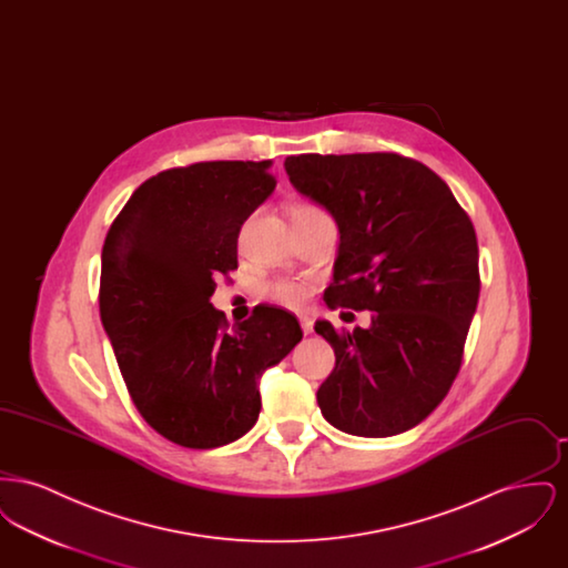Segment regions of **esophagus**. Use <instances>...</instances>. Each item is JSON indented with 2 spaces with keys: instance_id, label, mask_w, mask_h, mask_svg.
<instances>
[{
  "instance_id": "esophagus-1",
  "label": "esophagus",
  "mask_w": 568,
  "mask_h": 568,
  "mask_svg": "<svg viewBox=\"0 0 568 568\" xmlns=\"http://www.w3.org/2000/svg\"><path fill=\"white\" fill-rule=\"evenodd\" d=\"M300 325H302V332H304V334H311V332H313V320H311V317L300 315Z\"/></svg>"
}]
</instances>
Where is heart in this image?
Listing matches in <instances>:
<instances>
[{"mask_svg":"<svg viewBox=\"0 0 568 568\" xmlns=\"http://www.w3.org/2000/svg\"><path fill=\"white\" fill-rule=\"evenodd\" d=\"M306 211H317V209H313V206H296L294 209V213H306ZM266 296L271 297L272 302L281 304V306L300 308V306L306 304V300L311 296V287L302 281H294V278H278L266 287Z\"/></svg>","mask_w":568,"mask_h":568,"instance_id":"heart-1","label":"heart"}]
</instances>
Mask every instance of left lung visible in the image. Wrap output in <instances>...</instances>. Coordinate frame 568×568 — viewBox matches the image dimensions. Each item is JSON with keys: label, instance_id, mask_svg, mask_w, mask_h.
<instances>
[{"label": "left lung", "instance_id": "1", "mask_svg": "<svg viewBox=\"0 0 568 568\" xmlns=\"http://www.w3.org/2000/svg\"><path fill=\"white\" fill-rule=\"evenodd\" d=\"M285 172L338 225L325 304L373 313L352 332L315 324L336 355L320 408L353 436L406 433L458 375L481 287L475 227L440 176L396 153L292 155Z\"/></svg>", "mask_w": 568, "mask_h": 568}]
</instances>
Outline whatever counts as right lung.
<instances>
[{
  "label": "right lung",
  "mask_w": 568,
  "mask_h": 568,
  "mask_svg": "<svg viewBox=\"0 0 568 568\" xmlns=\"http://www.w3.org/2000/svg\"><path fill=\"white\" fill-rule=\"evenodd\" d=\"M266 162H202L151 176L112 221L100 317L144 422L190 449L248 433L260 378L302 341L296 317L260 304L243 324L211 304L239 268V234L276 181Z\"/></svg>",
  "instance_id": "obj_1"
}]
</instances>
